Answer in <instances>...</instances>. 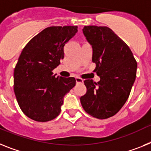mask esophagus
Instances as JSON below:
<instances>
[{"label": "esophagus", "instance_id": "1", "mask_svg": "<svg viewBox=\"0 0 151 151\" xmlns=\"http://www.w3.org/2000/svg\"><path fill=\"white\" fill-rule=\"evenodd\" d=\"M76 82H77V83H83V80L81 79V77H76Z\"/></svg>", "mask_w": 151, "mask_h": 151}]
</instances>
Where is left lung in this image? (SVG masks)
Segmentation results:
<instances>
[{"mask_svg":"<svg viewBox=\"0 0 151 151\" xmlns=\"http://www.w3.org/2000/svg\"><path fill=\"white\" fill-rule=\"evenodd\" d=\"M83 35L93 48L97 83L86 80V93L81 97L83 109L99 119L117 113L128 99L135 81L137 61L127 44L106 27L86 26Z\"/></svg>","mask_w":151,"mask_h":151,"instance_id":"obj_1","label":"left lung"}]
</instances>
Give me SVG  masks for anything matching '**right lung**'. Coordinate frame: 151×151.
<instances>
[{"mask_svg":"<svg viewBox=\"0 0 151 151\" xmlns=\"http://www.w3.org/2000/svg\"><path fill=\"white\" fill-rule=\"evenodd\" d=\"M77 32L76 26L51 27L24 47L14 68V89L21 110L36 122L51 121L61 112L64 96L74 77H55L52 70L64 58V46Z\"/></svg>","mask_w":151,"mask_h":151,"instance_id":"add662e5","label":"right lung"}]
</instances>
